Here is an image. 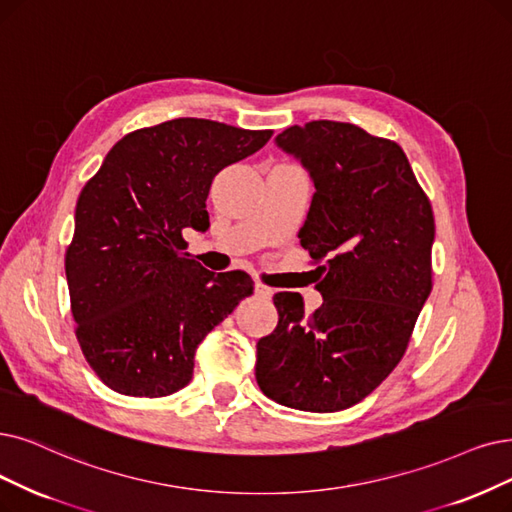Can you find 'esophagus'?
Segmentation results:
<instances>
[{
	"label": "esophagus",
	"instance_id": "34e87169",
	"mask_svg": "<svg viewBox=\"0 0 512 512\" xmlns=\"http://www.w3.org/2000/svg\"><path fill=\"white\" fill-rule=\"evenodd\" d=\"M256 296H258V298H262V300H271L273 290H271V288H267V285L256 283Z\"/></svg>",
	"mask_w": 512,
	"mask_h": 512
}]
</instances>
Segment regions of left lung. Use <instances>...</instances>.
I'll list each match as a JSON object with an SVG mask.
<instances>
[{"mask_svg": "<svg viewBox=\"0 0 512 512\" xmlns=\"http://www.w3.org/2000/svg\"><path fill=\"white\" fill-rule=\"evenodd\" d=\"M275 145L315 187L298 237L319 267V309L275 294L279 323L256 344V380L302 412H340L370 395L401 361L431 296L435 218L397 142L342 121L283 130Z\"/></svg>", "mask_w": 512, "mask_h": 512, "instance_id": "8db88e82", "label": "left lung"}]
</instances>
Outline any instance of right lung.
Wrapping results in <instances>:
<instances>
[{
  "label": "right lung",
  "instance_id": "obj_1",
  "mask_svg": "<svg viewBox=\"0 0 512 512\" xmlns=\"http://www.w3.org/2000/svg\"><path fill=\"white\" fill-rule=\"evenodd\" d=\"M271 130L178 117L121 138L79 193L65 271L77 340L96 376L130 397H166L193 378L199 342L254 294L241 271L191 260L182 231H206L214 176Z\"/></svg>",
  "mask_w": 512,
  "mask_h": 512
}]
</instances>
